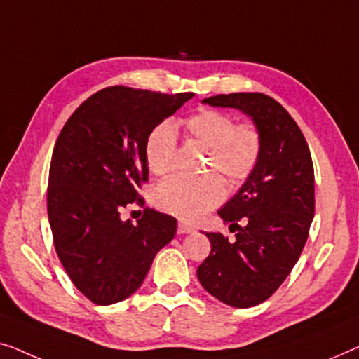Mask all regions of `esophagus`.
I'll use <instances>...</instances> for the list:
<instances>
[{"mask_svg": "<svg viewBox=\"0 0 359 359\" xmlns=\"http://www.w3.org/2000/svg\"><path fill=\"white\" fill-rule=\"evenodd\" d=\"M195 229L191 228L190 224L184 223V221H179V228H177V232L179 234H190V232H194Z\"/></svg>", "mask_w": 359, "mask_h": 359, "instance_id": "34e87169", "label": "esophagus"}]
</instances>
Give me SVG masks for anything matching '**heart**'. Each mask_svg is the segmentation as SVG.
Returning a JSON list of instances; mask_svg holds the SVG:
<instances>
[{
	"instance_id": "obj_1",
	"label": "heart",
	"mask_w": 359,
	"mask_h": 359,
	"mask_svg": "<svg viewBox=\"0 0 359 359\" xmlns=\"http://www.w3.org/2000/svg\"><path fill=\"white\" fill-rule=\"evenodd\" d=\"M185 133L210 149L205 170H216L231 184H239L254 172L262 153V136L252 123H236L231 115L205 109L182 123ZM148 168L156 175L169 174L175 165L177 136L169 123L149 131L144 143ZM224 184L211 174L200 179L172 177L156 190V201L164 211L185 221H198L224 200Z\"/></svg>"
}]
</instances>
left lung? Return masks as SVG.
Returning a JSON list of instances; mask_svg holds the SVG:
<instances>
[{
	"instance_id": "1",
	"label": "left lung",
	"mask_w": 359,
	"mask_h": 359,
	"mask_svg": "<svg viewBox=\"0 0 359 359\" xmlns=\"http://www.w3.org/2000/svg\"><path fill=\"white\" fill-rule=\"evenodd\" d=\"M203 104L241 110L262 136L254 172L218 211L229 229L238 231L236 241L206 232L211 252L196 270L216 299L252 307L278 290L304 249L314 218V165L302 131L270 95L219 94Z\"/></svg>"
}]
</instances>
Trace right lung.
I'll list each match as a JSON object with an SVG mask.
<instances>
[{
    "instance_id": "1",
    "label": "right lung",
    "mask_w": 359,
    "mask_h": 359,
    "mask_svg": "<svg viewBox=\"0 0 359 359\" xmlns=\"http://www.w3.org/2000/svg\"><path fill=\"white\" fill-rule=\"evenodd\" d=\"M191 93L163 94L112 86L86 99L55 143L47 211L58 259L73 285L97 306L127 299L154 257L174 239L177 219L144 208L133 224L120 211L144 205V143Z\"/></svg>"
}]
</instances>
